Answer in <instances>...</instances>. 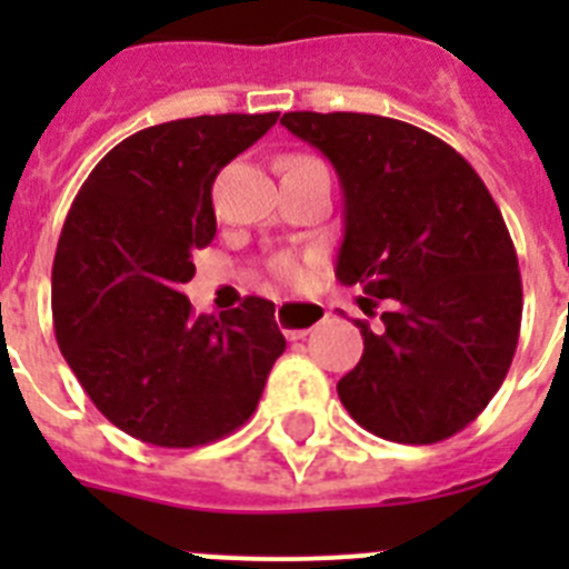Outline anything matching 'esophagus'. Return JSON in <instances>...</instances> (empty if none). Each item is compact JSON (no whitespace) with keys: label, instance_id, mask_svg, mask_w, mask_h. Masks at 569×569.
Returning a JSON list of instances; mask_svg holds the SVG:
<instances>
[{"label":"esophagus","instance_id":"34e87169","mask_svg":"<svg viewBox=\"0 0 569 569\" xmlns=\"http://www.w3.org/2000/svg\"><path fill=\"white\" fill-rule=\"evenodd\" d=\"M325 316L328 313L319 301H279L276 308V321L288 339H305Z\"/></svg>","mask_w":569,"mask_h":569}]
</instances>
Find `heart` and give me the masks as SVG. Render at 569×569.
<instances>
[{"instance_id":"obj_1","label":"heart","mask_w":569,"mask_h":569,"mask_svg":"<svg viewBox=\"0 0 569 569\" xmlns=\"http://www.w3.org/2000/svg\"><path fill=\"white\" fill-rule=\"evenodd\" d=\"M293 159H305V156H293ZM268 273L273 276L279 284H296V281H301V276H305V261L293 253H276L268 259Z\"/></svg>"}]
</instances>
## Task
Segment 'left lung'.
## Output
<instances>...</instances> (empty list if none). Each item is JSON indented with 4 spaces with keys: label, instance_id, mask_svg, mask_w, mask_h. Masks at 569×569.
Listing matches in <instances>:
<instances>
[{
    "label": "left lung",
    "instance_id": "1",
    "mask_svg": "<svg viewBox=\"0 0 569 569\" xmlns=\"http://www.w3.org/2000/svg\"><path fill=\"white\" fill-rule=\"evenodd\" d=\"M281 124L333 162L345 190L336 276L359 284V365L339 399L365 430L436 445L490 405L516 356L521 273L499 204L439 136L373 113L296 110Z\"/></svg>",
    "mask_w": 569,
    "mask_h": 569
}]
</instances>
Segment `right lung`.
<instances>
[{"instance_id": "obj_1", "label": "right lung", "mask_w": 569, "mask_h": 569, "mask_svg": "<svg viewBox=\"0 0 569 569\" xmlns=\"http://www.w3.org/2000/svg\"><path fill=\"white\" fill-rule=\"evenodd\" d=\"M279 113L153 124L90 170L53 259L59 350L99 413L156 447L224 439L253 416L284 353L276 305L196 316L182 284L216 236V176Z\"/></svg>"}]
</instances>
